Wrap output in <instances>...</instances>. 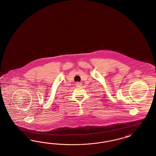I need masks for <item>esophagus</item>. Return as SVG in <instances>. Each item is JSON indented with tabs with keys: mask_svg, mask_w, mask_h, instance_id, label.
Returning a JSON list of instances; mask_svg holds the SVG:
<instances>
[{
	"mask_svg": "<svg viewBox=\"0 0 156 156\" xmlns=\"http://www.w3.org/2000/svg\"><path fill=\"white\" fill-rule=\"evenodd\" d=\"M76 87H80V86H82V83L79 82H77L76 83Z\"/></svg>",
	"mask_w": 156,
	"mask_h": 156,
	"instance_id": "34e87169",
	"label": "esophagus"
}]
</instances>
